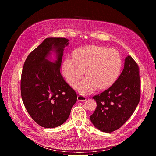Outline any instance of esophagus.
<instances>
[{"label":"esophagus","mask_w":156,"mask_h":156,"mask_svg":"<svg viewBox=\"0 0 156 156\" xmlns=\"http://www.w3.org/2000/svg\"><path fill=\"white\" fill-rule=\"evenodd\" d=\"M77 99L78 101H85L86 100V98L81 94H80L78 96Z\"/></svg>","instance_id":"obj_1"}]
</instances>
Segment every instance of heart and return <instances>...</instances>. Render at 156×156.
Masks as SVG:
<instances>
[{
  "label": "heart",
  "mask_w": 156,
  "mask_h": 156,
  "mask_svg": "<svg viewBox=\"0 0 156 156\" xmlns=\"http://www.w3.org/2000/svg\"><path fill=\"white\" fill-rule=\"evenodd\" d=\"M122 59L117 51L90 45L81 47L73 52V58L66 57L62 65V72L66 81L74 86L83 76L87 77L76 85L83 95L91 94L98 87L105 89L118 79L122 69Z\"/></svg>",
  "instance_id": "heart-1"
}]
</instances>
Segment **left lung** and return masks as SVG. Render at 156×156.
Wrapping results in <instances>:
<instances>
[{"mask_svg": "<svg viewBox=\"0 0 156 156\" xmlns=\"http://www.w3.org/2000/svg\"><path fill=\"white\" fill-rule=\"evenodd\" d=\"M141 81L138 64L128 55L117 81L108 90L94 96L97 107L90 120L99 130L111 133L132 115L140 102Z\"/></svg>", "mask_w": 156, "mask_h": 156, "instance_id": "8db88e82", "label": "left lung"}]
</instances>
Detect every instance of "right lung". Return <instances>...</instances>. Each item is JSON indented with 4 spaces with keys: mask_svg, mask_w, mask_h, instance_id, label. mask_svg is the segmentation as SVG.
<instances>
[{
    "mask_svg": "<svg viewBox=\"0 0 156 156\" xmlns=\"http://www.w3.org/2000/svg\"><path fill=\"white\" fill-rule=\"evenodd\" d=\"M69 40L48 37L27 58L21 78V94L31 118L52 128L68 119L77 95L60 73L63 51ZM54 53L56 60L51 59Z\"/></svg>",
    "mask_w": 156,
    "mask_h": 156,
    "instance_id": "1",
    "label": "right lung"
}]
</instances>
